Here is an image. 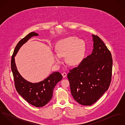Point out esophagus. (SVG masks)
<instances>
[{"label":"esophagus","instance_id":"esophagus-1","mask_svg":"<svg viewBox=\"0 0 125 125\" xmlns=\"http://www.w3.org/2000/svg\"><path fill=\"white\" fill-rule=\"evenodd\" d=\"M62 75L63 76V77H65L66 76L67 74H66V73L65 72H63V73H62Z\"/></svg>","mask_w":125,"mask_h":125}]
</instances>
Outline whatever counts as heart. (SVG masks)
<instances>
[{"label":"heart","mask_w":125,"mask_h":125,"mask_svg":"<svg viewBox=\"0 0 125 125\" xmlns=\"http://www.w3.org/2000/svg\"><path fill=\"white\" fill-rule=\"evenodd\" d=\"M85 43L82 39L74 36H68L59 41L55 46V61L57 63L61 62V58L64 57L65 63L75 66L82 62L85 52Z\"/></svg>","instance_id":"obj_1"}]
</instances>
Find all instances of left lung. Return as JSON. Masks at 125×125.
<instances>
[{"label": "left lung", "mask_w": 125, "mask_h": 125, "mask_svg": "<svg viewBox=\"0 0 125 125\" xmlns=\"http://www.w3.org/2000/svg\"><path fill=\"white\" fill-rule=\"evenodd\" d=\"M92 36V53L67 74L73 99L81 105L89 106L108 89L113 65L112 55L105 44L98 36Z\"/></svg>", "instance_id": "obj_1"}]
</instances>
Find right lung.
I'll list each match as a JSON object with an SVG mask.
<instances>
[{
    "instance_id": "add662e5",
    "label": "right lung",
    "mask_w": 125,
    "mask_h": 125,
    "mask_svg": "<svg viewBox=\"0 0 125 125\" xmlns=\"http://www.w3.org/2000/svg\"><path fill=\"white\" fill-rule=\"evenodd\" d=\"M38 36V34L35 32H31L18 42L11 57V69L15 87L18 93L31 105L41 107L47 104L52 98L55 86L62 78L61 73L59 72H53L42 81L31 83L23 78L19 73L14 58L20 48L24 43L32 37Z\"/></svg>"
}]
</instances>
